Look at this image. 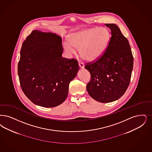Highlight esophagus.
I'll use <instances>...</instances> for the list:
<instances>
[{
  "mask_svg": "<svg viewBox=\"0 0 152 152\" xmlns=\"http://www.w3.org/2000/svg\"><path fill=\"white\" fill-rule=\"evenodd\" d=\"M79 67L80 68H84V64L82 62H79Z\"/></svg>",
  "mask_w": 152,
  "mask_h": 152,
  "instance_id": "1",
  "label": "esophagus"
}]
</instances>
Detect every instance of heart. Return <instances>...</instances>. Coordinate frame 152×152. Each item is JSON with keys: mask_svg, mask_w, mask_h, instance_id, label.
Listing matches in <instances>:
<instances>
[{"mask_svg": "<svg viewBox=\"0 0 152 152\" xmlns=\"http://www.w3.org/2000/svg\"><path fill=\"white\" fill-rule=\"evenodd\" d=\"M110 39L109 30L104 27L86 29L71 34L68 42L64 43L66 51L75 53L79 49L81 56L86 61L99 59L107 48Z\"/></svg>", "mask_w": 152, "mask_h": 152, "instance_id": "b5f03b06", "label": "heart"}]
</instances>
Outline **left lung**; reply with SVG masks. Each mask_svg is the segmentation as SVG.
I'll list each match as a JSON object with an SVG mask.
<instances>
[{
    "instance_id": "left-lung-1",
    "label": "left lung",
    "mask_w": 152,
    "mask_h": 152,
    "mask_svg": "<svg viewBox=\"0 0 152 152\" xmlns=\"http://www.w3.org/2000/svg\"><path fill=\"white\" fill-rule=\"evenodd\" d=\"M111 31L108 46L102 56L85 66L91 76L86 90L98 102L115 101L124 94L130 82L134 58L127 39L114 24H106Z\"/></svg>"
}]
</instances>
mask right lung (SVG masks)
<instances>
[{
    "label": "right lung",
    "mask_w": 152,
    "mask_h": 152,
    "mask_svg": "<svg viewBox=\"0 0 152 152\" xmlns=\"http://www.w3.org/2000/svg\"><path fill=\"white\" fill-rule=\"evenodd\" d=\"M61 38L35 30L22 45L18 63L21 89L35 104L54 107L67 98L69 83L79 71L75 59L62 58Z\"/></svg>",
    "instance_id": "add662e5"
}]
</instances>
